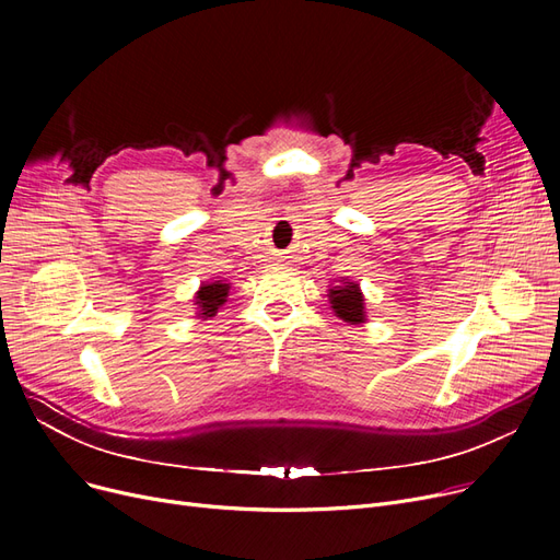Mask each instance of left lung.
<instances>
[{
    "label": "left lung",
    "mask_w": 560,
    "mask_h": 560,
    "mask_svg": "<svg viewBox=\"0 0 560 560\" xmlns=\"http://www.w3.org/2000/svg\"><path fill=\"white\" fill-rule=\"evenodd\" d=\"M331 308L336 311V315L349 325H359V322L365 319V306H363V295L359 290V283H349L345 281V285H336L331 292Z\"/></svg>",
    "instance_id": "left-lung-1"
}]
</instances>
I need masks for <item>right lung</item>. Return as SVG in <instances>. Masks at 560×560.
Masks as SVG:
<instances>
[{
  "instance_id": "1",
  "label": "right lung",
  "mask_w": 560,
  "mask_h": 560,
  "mask_svg": "<svg viewBox=\"0 0 560 560\" xmlns=\"http://www.w3.org/2000/svg\"><path fill=\"white\" fill-rule=\"evenodd\" d=\"M226 292L229 285L226 283H211V285H201V290L197 292V304H199V315L201 317H213L218 313V308L226 302Z\"/></svg>"
}]
</instances>
